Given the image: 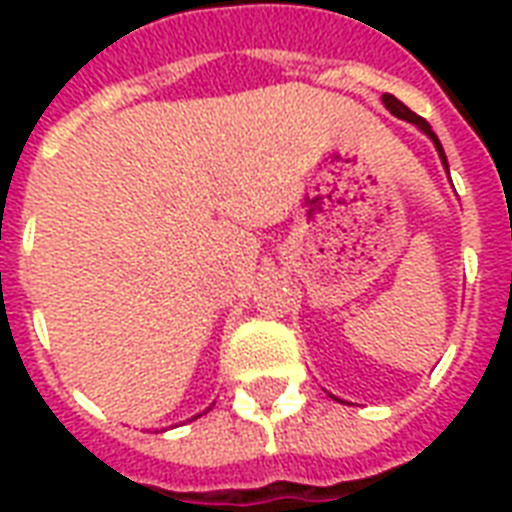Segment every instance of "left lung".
<instances>
[{
    "instance_id": "1",
    "label": "left lung",
    "mask_w": 512,
    "mask_h": 512,
    "mask_svg": "<svg viewBox=\"0 0 512 512\" xmlns=\"http://www.w3.org/2000/svg\"><path fill=\"white\" fill-rule=\"evenodd\" d=\"M382 103H385V108H388L390 114H393V116H398V119H404V122L414 124V127H417V130H420L422 135H428V138H430V143H433V146H436V151H438V159H441V164H444L446 175H449V162H446L444 146H441V140H438V135H436V132L430 130V124L425 122V119H422V116H417V114H414V111H409V108H406L404 103H401V100H398V98H393V95H388V92H385V95H382ZM449 180H452V177H449ZM329 396H332V393H329ZM332 398H335V401H340V398H337V396H332ZM340 404H342V401H340Z\"/></svg>"
}]
</instances>
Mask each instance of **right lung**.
Instances as JSON below:
<instances>
[{"label":"right lung","instance_id":"add662e5","mask_svg":"<svg viewBox=\"0 0 512 512\" xmlns=\"http://www.w3.org/2000/svg\"><path fill=\"white\" fill-rule=\"evenodd\" d=\"M207 412H209V409H207ZM196 417H199V414H196ZM196 417H191V420H196Z\"/></svg>","mask_w":512,"mask_h":512}]
</instances>
